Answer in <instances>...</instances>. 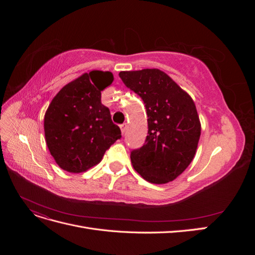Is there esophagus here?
<instances>
[{
    "label": "esophagus",
    "instance_id": "esophagus-1",
    "mask_svg": "<svg viewBox=\"0 0 255 255\" xmlns=\"http://www.w3.org/2000/svg\"><path fill=\"white\" fill-rule=\"evenodd\" d=\"M120 128H121V133L125 134L127 132V128H128V125L127 123H123V125L120 126Z\"/></svg>",
    "mask_w": 255,
    "mask_h": 255
}]
</instances>
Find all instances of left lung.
Wrapping results in <instances>:
<instances>
[{
	"mask_svg": "<svg viewBox=\"0 0 255 255\" xmlns=\"http://www.w3.org/2000/svg\"><path fill=\"white\" fill-rule=\"evenodd\" d=\"M126 86L139 96L148 115V136L130 153L133 168L145 181L166 184L194 159L201 122L194 100L159 69L121 71Z\"/></svg>",
	"mask_w": 255,
	"mask_h": 255,
	"instance_id": "1",
	"label": "left lung"
}]
</instances>
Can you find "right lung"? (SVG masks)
<instances>
[{
  "label": "right lung",
  "mask_w": 255,
  "mask_h": 255,
  "mask_svg": "<svg viewBox=\"0 0 255 255\" xmlns=\"http://www.w3.org/2000/svg\"><path fill=\"white\" fill-rule=\"evenodd\" d=\"M113 81L112 72L92 70L65 85L51 101L44 115L45 142L65 171H87L121 137L110 110L101 103V91Z\"/></svg>",
  "instance_id": "obj_1"
}]
</instances>
